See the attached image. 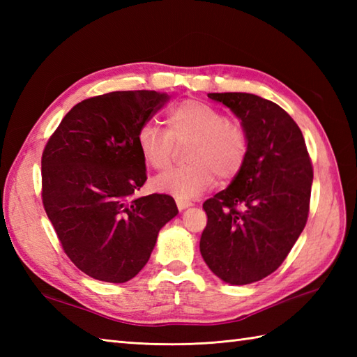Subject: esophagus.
<instances>
[{
	"mask_svg": "<svg viewBox=\"0 0 357 357\" xmlns=\"http://www.w3.org/2000/svg\"><path fill=\"white\" fill-rule=\"evenodd\" d=\"M176 206L179 210H185L192 206L190 201H183V199H176Z\"/></svg>",
	"mask_w": 357,
	"mask_h": 357,
	"instance_id": "obj_1",
	"label": "esophagus"
}]
</instances>
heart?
Instances as JSON below:
<instances>
[{"mask_svg":"<svg viewBox=\"0 0 357 357\" xmlns=\"http://www.w3.org/2000/svg\"><path fill=\"white\" fill-rule=\"evenodd\" d=\"M165 123L167 130L153 123L139 127L136 144L142 159L151 169L164 170L172 164L176 144L190 141L185 150L190 162L156 176V190L176 199H193L213 185L215 173L230 179L244 165L248 150L244 127L211 104L181 101L167 110Z\"/></svg>","mask_w":357,"mask_h":357,"instance_id":"heart-1","label":"heart"}]
</instances>
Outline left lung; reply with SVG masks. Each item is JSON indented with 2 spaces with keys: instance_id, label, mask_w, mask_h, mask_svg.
<instances>
[{
  "instance_id": "8db88e82",
  "label": "left lung",
  "mask_w": 357,
  "mask_h": 357,
  "mask_svg": "<svg viewBox=\"0 0 357 357\" xmlns=\"http://www.w3.org/2000/svg\"><path fill=\"white\" fill-rule=\"evenodd\" d=\"M241 119L248 141L231 184L204 202L199 248L208 268L231 285L279 268L304 230L313 165L301 128L278 104L252 93H208Z\"/></svg>"
}]
</instances>
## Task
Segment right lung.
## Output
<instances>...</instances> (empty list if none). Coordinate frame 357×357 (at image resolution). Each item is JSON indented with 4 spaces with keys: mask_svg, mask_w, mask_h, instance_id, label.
<instances>
[{
    "mask_svg": "<svg viewBox=\"0 0 357 357\" xmlns=\"http://www.w3.org/2000/svg\"><path fill=\"white\" fill-rule=\"evenodd\" d=\"M169 101L155 90L110 92L78 102L45 144L43 206L64 253L90 278L123 284L178 215L169 195L133 198L147 181L136 133Z\"/></svg>",
    "mask_w": 357,
    "mask_h": 357,
    "instance_id": "1",
    "label": "right lung"
}]
</instances>
